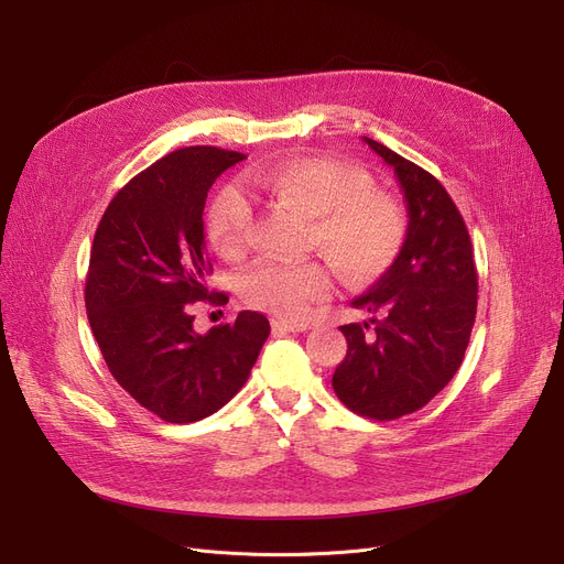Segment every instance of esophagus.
Wrapping results in <instances>:
<instances>
[{
    "label": "esophagus",
    "mask_w": 564,
    "mask_h": 564,
    "mask_svg": "<svg viewBox=\"0 0 564 564\" xmlns=\"http://www.w3.org/2000/svg\"><path fill=\"white\" fill-rule=\"evenodd\" d=\"M311 329V322L304 319H272V332L283 334V332H306Z\"/></svg>",
    "instance_id": "obj_1"
}]
</instances>
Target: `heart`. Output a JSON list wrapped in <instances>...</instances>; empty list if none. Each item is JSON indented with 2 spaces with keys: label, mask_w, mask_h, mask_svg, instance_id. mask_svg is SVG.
I'll use <instances>...</instances> for the list:
<instances>
[{
  "label": "heart",
  "mask_w": 564,
  "mask_h": 564,
  "mask_svg": "<svg viewBox=\"0 0 564 564\" xmlns=\"http://www.w3.org/2000/svg\"><path fill=\"white\" fill-rule=\"evenodd\" d=\"M251 185L267 200L300 215L308 242L349 279L381 272L400 251L404 217L393 198L370 192L368 175L329 160H288L258 171ZM251 226L249 203L224 192L207 217V237L224 258L242 256ZM329 270L317 260L302 264L260 262L245 276L247 304L281 317L306 313L329 292Z\"/></svg>",
  "instance_id": "b5f03b06"
}]
</instances>
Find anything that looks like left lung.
Here are the masks:
<instances>
[{
  "instance_id": "left-lung-1",
  "label": "left lung",
  "mask_w": 564,
  "mask_h": 564,
  "mask_svg": "<svg viewBox=\"0 0 564 564\" xmlns=\"http://www.w3.org/2000/svg\"><path fill=\"white\" fill-rule=\"evenodd\" d=\"M406 203L393 264L351 302L372 317L343 324L347 354L334 372L338 400L359 416L395 421L425 406L464 361L478 308L473 247L457 205L432 173L364 137Z\"/></svg>"
}]
</instances>
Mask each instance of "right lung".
I'll return each instance as SVG.
<instances>
[{"label": "right lung", "instance_id": "1", "mask_svg": "<svg viewBox=\"0 0 564 564\" xmlns=\"http://www.w3.org/2000/svg\"><path fill=\"white\" fill-rule=\"evenodd\" d=\"M245 158L215 145L169 153L111 198L94 237L88 324L113 379L166 423L219 411L245 387L270 336V322L256 311L194 332V302H228L207 288L205 198Z\"/></svg>", "mask_w": 564, "mask_h": 564}]
</instances>
